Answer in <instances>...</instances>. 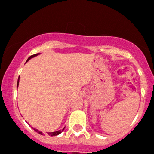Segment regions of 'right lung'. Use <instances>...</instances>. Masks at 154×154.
<instances>
[{"mask_svg": "<svg viewBox=\"0 0 154 154\" xmlns=\"http://www.w3.org/2000/svg\"><path fill=\"white\" fill-rule=\"evenodd\" d=\"M36 55H38V54H33V55L30 56V57H29V58L27 59V62L28 61V60H29V59H30V58H32V57H35V56H36ZM18 82H19V77H18V83H17V86H18ZM33 129H34V128H33ZM63 130H64V129H63V130H59V131L52 132V133H48V136H57V135H58V134H60V133H61L62 132H63ZM34 130H35V131H36L37 133H39V134H42V132L38 131V130H36V129H34Z\"/></svg>", "mask_w": 154, "mask_h": 154, "instance_id": "right-lung-1", "label": "right lung"}]
</instances>
